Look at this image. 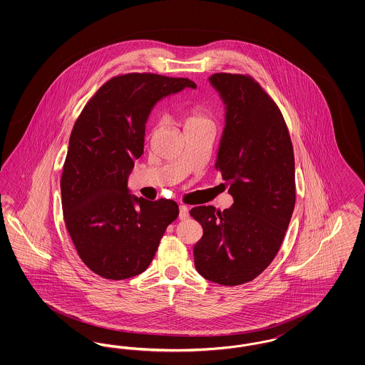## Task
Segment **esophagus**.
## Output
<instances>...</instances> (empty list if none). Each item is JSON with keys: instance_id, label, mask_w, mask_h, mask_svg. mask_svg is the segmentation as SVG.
Instances as JSON below:
<instances>
[{"instance_id": "obj_1", "label": "esophagus", "mask_w": 365, "mask_h": 365, "mask_svg": "<svg viewBox=\"0 0 365 365\" xmlns=\"http://www.w3.org/2000/svg\"><path fill=\"white\" fill-rule=\"evenodd\" d=\"M189 217V208L185 207V205H180L179 207V219L180 220H185Z\"/></svg>"}]
</instances>
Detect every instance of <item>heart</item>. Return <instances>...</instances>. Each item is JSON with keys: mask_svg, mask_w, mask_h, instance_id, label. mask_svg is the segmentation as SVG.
Wrapping results in <instances>:
<instances>
[{"mask_svg": "<svg viewBox=\"0 0 365 365\" xmlns=\"http://www.w3.org/2000/svg\"><path fill=\"white\" fill-rule=\"evenodd\" d=\"M185 130L197 127H215V120L210 112L202 106H191L185 112Z\"/></svg>", "mask_w": 365, "mask_h": 365, "instance_id": "heart-1", "label": "heart"}]
</instances>
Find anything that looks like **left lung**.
Wrapping results in <instances>:
<instances>
[{"label":"left lung","instance_id":"obj_1","mask_svg":"<svg viewBox=\"0 0 365 365\" xmlns=\"http://www.w3.org/2000/svg\"><path fill=\"white\" fill-rule=\"evenodd\" d=\"M226 104L216 170L230 185L231 208L190 210L204 230L194 245L198 274L238 286L257 278L278 255L295 204L294 153L275 101L249 75L213 73Z\"/></svg>","mask_w":365,"mask_h":365}]
</instances>
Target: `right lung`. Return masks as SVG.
Returning <instances> with one entry per match:
<instances>
[{
    "instance_id": "obj_1",
    "label": "right lung",
    "mask_w": 365,
    "mask_h": 365,
    "mask_svg": "<svg viewBox=\"0 0 365 365\" xmlns=\"http://www.w3.org/2000/svg\"><path fill=\"white\" fill-rule=\"evenodd\" d=\"M185 87L195 83L146 72L119 75L97 90L73 124L60 180L64 223L81 260L103 278L142 274L179 215L173 200L131 195L127 179L143 153L152 108Z\"/></svg>"
}]
</instances>
